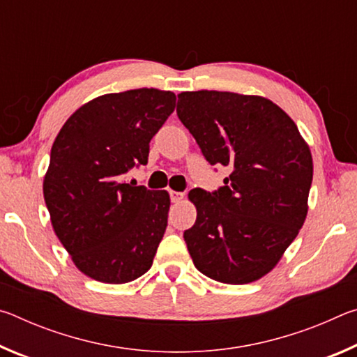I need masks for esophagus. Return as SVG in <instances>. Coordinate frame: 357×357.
<instances>
[{"instance_id":"34e87169","label":"esophagus","mask_w":357,"mask_h":357,"mask_svg":"<svg viewBox=\"0 0 357 357\" xmlns=\"http://www.w3.org/2000/svg\"><path fill=\"white\" fill-rule=\"evenodd\" d=\"M184 197H185V193H184V192L170 190V198H172V202H173V203H178V202H181V200H183Z\"/></svg>"}]
</instances>
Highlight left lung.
<instances>
[{
  "instance_id": "1",
  "label": "left lung",
  "mask_w": 357,
  "mask_h": 357,
  "mask_svg": "<svg viewBox=\"0 0 357 357\" xmlns=\"http://www.w3.org/2000/svg\"><path fill=\"white\" fill-rule=\"evenodd\" d=\"M181 119L211 165L231 168L215 192L192 189L197 220L184 231L195 268L244 285L279 263L307 215L309 144L279 105L227 91L178 94Z\"/></svg>"
}]
</instances>
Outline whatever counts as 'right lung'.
<instances>
[{"label":"right lung","mask_w":357,"mask_h":357,"mask_svg":"<svg viewBox=\"0 0 357 357\" xmlns=\"http://www.w3.org/2000/svg\"><path fill=\"white\" fill-rule=\"evenodd\" d=\"M176 107L154 88L104 94L78 108L59 130L44 178L53 229L84 275L128 283L153 266L170 195L124 183L148 164L149 142Z\"/></svg>","instance_id":"right-lung-1"}]
</instances>
